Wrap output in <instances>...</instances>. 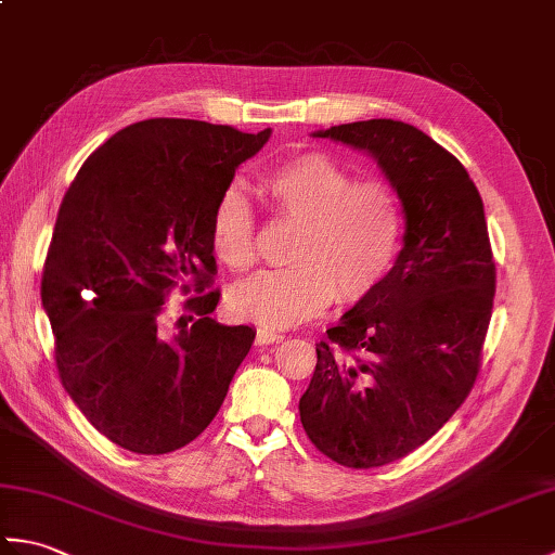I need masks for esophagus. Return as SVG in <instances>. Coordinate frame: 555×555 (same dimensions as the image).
Returning <instances> with one entry per match:
<instances>
[{"label":"esophagus","instance_id":"esophagus-1","mask_svg":"<svg viewBox=\"0 0 555 555\" xmlns=\"http://www.w3.org/2000/svg\"><path fill=\"white\" fill-rule=\"evenodd\" d=\"M279 340H284V334L274 332V328H257V336H255V344H257V346L279 344Z\"/></svg>","mask_w":555,"mask_h":555}]
</instances>
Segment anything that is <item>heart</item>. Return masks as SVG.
Instances as JSON below:
<instances>
[{
	"label": "heart",
	"mask_w": 555,
	"mask_h": 555,
	"mask_svg": "<svg viewBox=\"0 0 555 555\" xmlns=\"http://www.w3.org/2000/svg\"><path fill=\"white\" fill-rule=\"evenodd\" d=\"M259 193L279 217L298 221L286 269L259 271L231 291L233 314L262 326L286 328L320 317L328 305L358 302L382 284L398 253L400 205L382 181H352V173L322 152L279 162L259 176ZM255 209L229 188L211 209L215 253L231 269L255 262Z\"/></svg>",
	"instance_id": "obj_1"
}]
</instances>
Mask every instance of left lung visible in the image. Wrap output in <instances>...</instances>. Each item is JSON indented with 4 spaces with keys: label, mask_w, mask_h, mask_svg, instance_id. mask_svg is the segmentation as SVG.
Segmentation results:
<instances>
[{
    "label": "left lung",
    "mask_w": 555,
    "mask_h": 555,
    "mask_svg": "<svg viewBox=\"0 0 555 555\" xmlns=\"http://www.w3.org/2000/svg\"><path fill=\"white\" fill-rule=\"evenodd\" d=\"M367 152L405 217L403 247L317 346L300 422L346 467L405 457L463 405L479 372L496 267L477 185L420 128L370 119L314 131Z\"/></svg>",
    "instance_id": "left-lung-1"
}]
</instances>
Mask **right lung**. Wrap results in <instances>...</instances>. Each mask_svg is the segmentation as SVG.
Instances as JSON below:
<instances>
[{"instance_id":"1","label":"right lung","mask_w":555,"mask_h":555,"mask_svg":"<svg viewBox=\"0 0 555 555\" xmlns=\"http://www.w3.org/2000/svg\"><path fill=\"white\" fill-rule=\"evenodd\" d=\"M269 135L131 124L92 152L59 207L40 291L56 370L92 427L126 451L171 453L203 434L253 346V326L209 317L219 291L188 300L196 317L176 334L162 328V305L176 284H209L211 209Z\"/></svg>"}]
</instances>
